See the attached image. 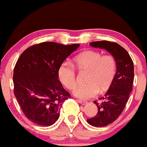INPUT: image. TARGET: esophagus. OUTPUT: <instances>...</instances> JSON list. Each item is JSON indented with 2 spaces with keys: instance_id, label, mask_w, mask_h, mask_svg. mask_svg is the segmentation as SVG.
Segmentation results:
<instances>
[{
  "instance_id": "esophagus-1",
  "label": "esophagus",
  "mask_w": 147,
  "mask_h": 147,
  "mask_svg": "<svg viewBox=\"0 0 147 147\" xmlns=\"http://www.w3.org/2000/svg\"><path fill=\"white\" fill-rule=\"evenodd\" d=\"M78 102H79V103H80L81 105H85V104H87V102L85 101V100H80V99L78 100Z\"/></svg>"
}]
</instances>
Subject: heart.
<instances>
[{"label":"heart","mask_w":147,"mask_h":147,"mask_svg":"<svg viewBox=\"0 0 147 147\" xmlns=\"http://www.w3.org/2000/svg\"><path fill=\"white\" fill-rule=\"evenodd\" d=\"M79 68L90 70L87 85H78L74 90L76 96L82 99L92 98L110 86L116 74V61L111 55H102L96 51L89 50L78 55L74 59ZM60 80L67 88L72 90L76 84L74 67L70 62H65L58 70Z\"/></svg>","instance_id":"b5f03b06"}]
</instances>
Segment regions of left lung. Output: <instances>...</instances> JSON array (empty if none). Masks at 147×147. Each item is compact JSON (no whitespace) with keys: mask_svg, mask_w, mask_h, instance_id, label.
<instances>
[{"mask_svg":"<svg viewBox=\"0 0 147 147\" xmlns=\"http://www.w3.org/2000/svg\"><path fill=\"white\" fill-rule=\"evenodd\" d=\"M90 45L105 49L116 61L117 70L113 82L104 96L99 98L103 101L101 103L94 101L98 113L95 117L87 119V123L93 126H106L119 117L128 102L134 80V66L128 53L117 43L100 41L90 43Z\"/></svg>","mask_w":147,"mask_h":147,"instance_id":"obj_1","label":"left lung"}]
</instances>
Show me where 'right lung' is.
<instances>
[{"mask_svg":"<svg viewBox=\"0 0 147 147\" xmlns=\"http://www.w3.org/2000/svg\"><path fill=\"white\" fill-rule=\"evenodd\" d=\"M80 44L43 42L26 49L14 69V93L24 115L36 124L50 126L60 117L70 94L59 80L58 70Z\"/></svg>","mask_w":147,"mask_h":147,"instance_id":"1","label":"right lung"}]
</instances>
